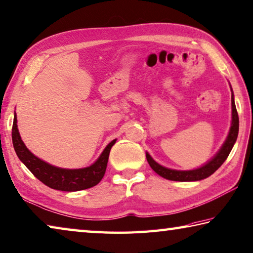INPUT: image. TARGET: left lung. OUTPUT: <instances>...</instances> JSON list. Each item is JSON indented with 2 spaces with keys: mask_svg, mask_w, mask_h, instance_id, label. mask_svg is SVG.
I'll use <instances>...</instances> for the list:
<instances>
[{
  "mask_svg": "<svg viewBox=\"0 0 253 253\" xmlns=\"http://www.w3.org/2000/svg\"><path fill=\"white\" fill-rule=\"evenodd\" d=\"M231 107H232V119H231V126L229 134L227 136L226 140H224L223 145L219 151L215 154L209 162H207L203 166L196 169H191V170H176V169H170L167 167H164L162 165H159L157 162H155L153 157L146 153V158L148 162L149 166L151 169L158 173L159 176H162L165 179L173 181H198L203 180V179L209 177L217 169L221 166L224 163V160L228 158L229 154L232 149L233 145L237 140L238 132H239V117L235 104V95L231 88Z\"/></svg>",
  "mask_w": 253,
  "mask_h": 253,
  "instance_id": "8db88e82",
  "label": "left lung"
}]
</instances>
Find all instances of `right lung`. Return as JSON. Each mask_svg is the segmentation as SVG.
I'll return each instance as SVG.
<instances>
[{
	"label": "right lung",
	"mask_w": 253,
	"mask_h": 253,
	"mask_svg": "<svg viewBox=\"0 0 253 253\" xmlns=\"http://www.w3.org/2000/svg\"><path fill=\"white\" fill-rule=\"evenodd\" d=\"M12 140L18 159L25 165L27 169L44 185L52 189L62 191H79L97 185L106 171L109 153L113 145L116 142V139L109 142L97 160L88 167L80 169L59 168L36 157L27 149L18 132L16 113H14L13 121Z\"/></svg>",
	"instance_id": "obj_1"
}]
</instances>
